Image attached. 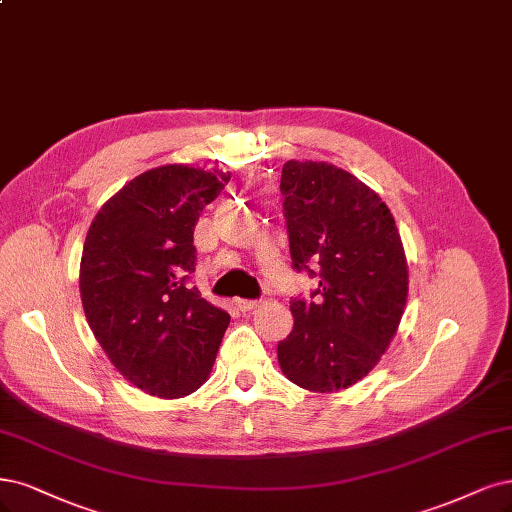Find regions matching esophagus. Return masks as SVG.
<instances>
[{
	"mask_svg": "<svg viewBox=\"0 0 512 512\" xmlns=\"http://www.w3.org/2000/svg\"><path fill=\"white\" fill-rule=\"evenodd\" d=\"M235 305H237L239 311H252L260 305V301H250V298H237Z\"/></svg>",
	"mask_w": 512,
	"mask_h": 512,
	"instance_id": "1",
	"label": "esophagus"
}]
</instances>
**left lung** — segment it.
Wrapping results in <instances>:
<instances>
[{"label": "left lung", "instance_id": "1", "mask_svg": "<svg viewBox=\"0 0 512 512\" xmlns=\"http://www.w3.org/2000/svg\"><path fill=\"white\" fill-rule=\"evenodd\" d=\"M279 190L292 269L317 279L309 298L290 301L279 366L305 390H345L375 368L407 303L398 228L373 190L328 163L288 161Z\"/></svg>", "mask_w": 512, "mask_h": 512}]
</instances>
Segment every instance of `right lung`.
<instances>
[{"label":"right lung","mask_w":512,"mask_h":512,"mask_svg":"<svg viewBox=\"0 0 512 512\" xmlns=\"http://www.w3.org/2000/svg\"><path fill=\"white\" fill-rule=\"evenodd\" d=\"M228 180L186 165L150 169L118 190L86 233L80 296L88 326L120 375L152 396L195 392L231 322L190 284L195 224Z\"/></svg>","instance_id":"right-lung-1"}]
</instances>
